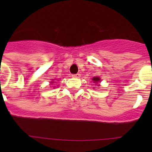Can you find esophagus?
Returning a JSON list of instances; mask_svg holds the SVG:
<instances>
[{
	"label": "esophagus",
	"instance_id": "esophagus-1",
	"mask_svg": "<svg viewBox=\"0 0 152 152\" xmlns=\"http://www.w3.org/2000/svg\"><path fill=\"white\" fill-rule=\"evenodd\" d=\"M72 77H75V78H78V77H80V74L77 73V74H75V75H72Z\"/></svg>",
	"mask_w": 152,
	"mask_h": 152
}]
</instances>
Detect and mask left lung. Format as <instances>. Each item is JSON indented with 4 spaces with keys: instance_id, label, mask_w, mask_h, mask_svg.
I'll use <instances>...</instances> for the list:
<instances>
[{
    "instance_id": "left-lung-1",
    "label": "left lung",
    "mask_w": 152,
    "mask_h": 152,
    "mask_svg": "<svg viewBox=\"0 0 152 152\" xmlns=\"http://www.w3.org/2000/svg\"><path fill=\"white\" fill-rule=\"evenodd\" d=\"M92 80H93V81H94V83H95V84H98V83H99L100 81V78L99 77H94L92 78Z\"/></svg>"
}]
</instances>
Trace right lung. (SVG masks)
I'll list each match as a JSON object with an SVG mask.
<instances>
[{
	"mask_svg": "<svg viewBox=\"0 0 152 152\" xmlns=\"http://www.w3.org/2000/svg\"><path fill=\"white\" fill-rule=\"evenodd\" d=\"M53 82H54V81H52V82H51V83H52V84H53Z\"/></svg>",
	"mask_w": 152,
	"mask_h": 152,
	"instance_id": "obj_1",
	"label": "right lung"
}]
</instances>
